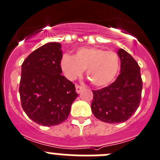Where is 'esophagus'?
I'll list each match as a JSON object with an SVG mask.
<instances>
[{
	"mask_svg": "<svg viewBox=\"0 0 160 160\" xmlns=\"http://www.w3.org/2000/svg\"><path fill=\"white\" fill-rule=\"evenodd\" d=\"M83 88H83L82 86L78 85V84H76V92H77V93H80L82 90H83Z\"/></svg>",
	"mask_w": 160,
	"mask_h": 160,
	"instance_id": "34e87169",
	"label": "esophagus"
}]
</instances>
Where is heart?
I'll return each instance as SVG.
<instances>
[{"mask_svg": "<svg viewBox=\"0 0 160 160\" xmlns=\"http://www.w3.org/2000/svg\"><path fill=\"white\" fill-rule=\"evenodd\" d=\"M61 68L68 80L86 75L93 85L104 87L113 82L119 69V57L114 51H105L97 47H81L73 56L64 55Z\"/></svg>", "mask_w": 160, "mask_h": 160, "instance_id": "1", "label": "heart"}]
</instances>
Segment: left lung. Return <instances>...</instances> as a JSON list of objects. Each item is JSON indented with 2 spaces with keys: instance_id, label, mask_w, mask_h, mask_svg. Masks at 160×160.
Wrapping results in <instances>:
<instances>
[{
  "instance_id": "left-lung-1",
  "label": "left lung",
  "mask_w": 160,
  "mask_h": 160,
  "mask_svg": "<svg viewBox=\"0 0 160 160\" xmlns=\"http://www.w3.org/2000/svg\"><path fill=\"white\" fill-rule=\"evenodd\" d=\"M120 75L113 83L100 90H92L91 109L97 119L107 123L128 120L139 106L142 82L140 68L128 52L119 49Z\"/></svg>"
}]
</instances>
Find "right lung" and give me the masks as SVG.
<instances>
[{"instance_id":"1","label":"right lung","mask_w":160,"mask_h":160,"mask_svg":"<svg viewBox=\"0 0 160 160\" xmlns=\"http://www.w3.org/2000/svg\"><path fill=\"white\" fill-rule=\"evenodd\" d=\"M61 44L49 42L33 51L22 65L20 93L23 110L44 126L64 122L78 97L75 85L62 76Z\"/></svg>"}]
</instances>
